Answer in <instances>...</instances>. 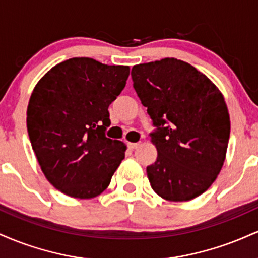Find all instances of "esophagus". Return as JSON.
<instances>
[{
	"label": "esophagus",
	"instance_id": "34e87169",
	"mask_svg": "<svg viewBox=\"0 0 258 258\" xmlns=\"http://www.w3.org/2000/svg\"><path fill=\"white\" fill-rule=\"evenodd\" d=\"M141 146V143H127V147L130 148V149H137V148Z\"/></svg>",
	"mask_w": 258,
	"mask_h": 258
}]
</instances>
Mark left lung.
Listing matches in <instances>:
<instances>
[{
  "instance_id": "8db88e82",
  "label": "left lung",
  "mask_w": 258,
  "mask_h": 258,
  "mask_svg": "<svg viewBox=\"0 0 258 258\" xmlns=\"http://www.w3.org/2000/svg\"><path fill=\"white\" fill-rule=\"evenodd\" d=\"M133 88L156 127L158 158L147 167L153 190L188 201L210 188L226 159L230 120L223 96L207 76L176 58L135 65Z\"/></svg>"
}]
</instances>
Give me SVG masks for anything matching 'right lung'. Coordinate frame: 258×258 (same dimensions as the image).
Listing matches in <instances>:
<instances>
[{
	"label": "right lung",
	"mask_w": 258,
	"mask_h": 258,
	"mask_svg": "<svg viewBox=\"0 0 258 258\" xmlns=\"http://www.w3.org/2000/svg\"><path fill=\"white\" fill-rule=\"evenodd\" d=\"M130 68L92 58L53 67L35 86L26 126L48 182L78 199L98 197L125 158L126 146L105 136L109 105L125 87Z\"/></svg>",
	"instance_id": "1"
}]
</instances>
